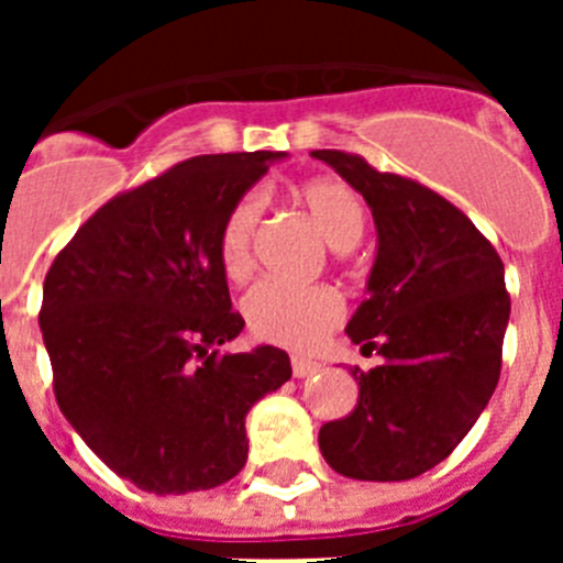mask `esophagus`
I'll return each mask as SVG.
<instances>
[{
	"label": "esophagus",
	"mask_w": 563,
	"mask_h": 563,
	"mask_svg": "<svg viewBox=\"0 0 563 563\" xmlns=\"http://www.w3.org/2000/svg\"><path fill=\"white\" fill-rule=\"evenodd\" d=\"M321 369V366H318L316 361H307V357H292V375L296 377H312L316 375V372Z\"/></svg>",
	"instance_id": "esophagus-1"
}]
</instances>
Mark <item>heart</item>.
<instances>
[{
  "label": "heart",
  "instance_id": "b5f03b06",
  "mask_svg": "<svg viewBox=\"0 0 563 563\" xmlns=\"http://www.w3.org/2000/svg\"><path fill=\"white\" fill-rule=\"evenodd\" d=\"M296 202L310 213L321 236L335 251H350L366 231V208L361 194L346 180L318 177L296 188ZM265 213L262 194H242L220 228V265L231 282H245L253 273V245ZM247 332L285 350H316L343 321V301L332 287H290L265 282L253 287L242 301Z\"/></svg>",
  "mask_w": 563,
  "mask_h": 563
}]
</instances>
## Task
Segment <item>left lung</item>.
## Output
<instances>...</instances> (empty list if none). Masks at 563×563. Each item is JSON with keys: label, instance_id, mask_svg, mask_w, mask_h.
<instances>
[{"label": "left lung", "instance_id": "left-lung-1", "mask_svg": "<svg viewBox=\"0 0 563 563\" xmlns=\"http://www.w3.org/2000/svg\"><path fill=\"white\" fill-rule=\"evenodd\" d=\"M372 208L377 256L369 298L346 335L380 366L352 377L357 406L321 426L332 471L402 482L440 465L474 429L501 372L510 296L496 247L456 206L417 180L377 172L361 154L318 148Z\"/></svg>", "mask_w": 563, "mask_h": 563}]
</instances>
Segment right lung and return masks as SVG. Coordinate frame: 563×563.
<instances>
[{
    "label": "right lung",
    "mask_w": 563,
    "mask_h": 563,
    "mask_svg": "<svg viewBox=\"0 0 563 563\" xmlns=\"http://www.w3.org/2000/svg\"><path fill=\"white\" fill-rule=\"evenodd\" d=\"M282 157L177 163L98 208L44 278L38 327L58 409L148 494L233 479L247 460V411L292 375L276 346L220 355L245 327L220 265L222 220Z\"/></svg>",
    "instance_id": "right-lung-1"
}]
</instances>
